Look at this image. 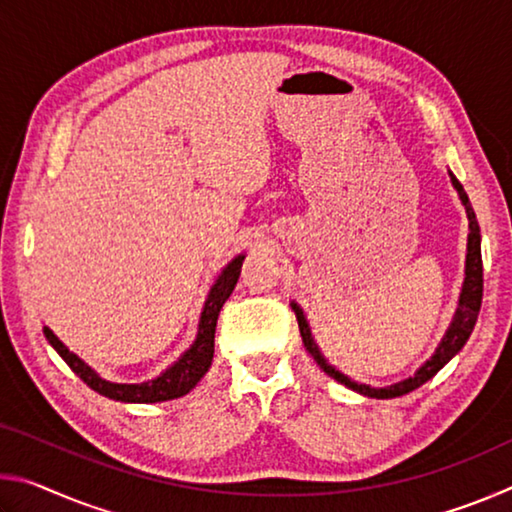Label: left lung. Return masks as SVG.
<instances>
[{
  "label": "left lung",
  "mask_w": 512,
  "mask_h": 512,
  "mask_svg": "<svg viewBox=\"0 0 512 512\" xmlns=\"http://www.w3.org/2000/svg\"><path fill=\"white\" fill-rule=\"evenodd\" d=\"M449 178H452V185H454V189L458 192V198H461V203L465 207L467 221H470V235H467V255H465V280H463L461 296H458V307H456V314L452 318V323H449L447 332H445L443 339H440L436 352L431 354V359L424 361L422 366L415 370L413 377H406V379L397 381V384H391V386L375 388V386H368V384H359V381H354L348 375H343V372L336 370L332 363L325 359V354L320 352L318 343L314 341V336H311V327L307 323L305 311L300 309L296 300H291V307H293V311H296V318H298L302 343H305L307 352L311 354V357H314L318 366L323 368V372H327V375L339 381V384L348 386L350 391H354V393L366 395V397H375V400H391V397H400V395L411 393V391H415V388H420L422 384H427V381L433 375H436V372L443 368L445 363L452 361L456 354L463 350V345L467 343V339H470L472 329L476 325V318H479L481 298H483L481 230H479V223H476V214L472 210L470 198H467L463 185L458 183L452 171H449Z\"/></svg>",
  "instance_id": "1"
}]
</instances>
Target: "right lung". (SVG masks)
Listing matches in <instances>:
<instances>
[{
  "mask_svg": "<svg viewBox=\"0 0 512 512\" xmlns=\"http://www.w3.org/2000/svg\"><path fill=\"white\" fill-rule=\"evenodd\" d=\"M244 257L246 255L241 253L235 259H230L228 266H225L219 273V277L214 280L212 289L205 298L201 318H198V332H196L194 343L189 345V348L180 354L169 368H164L158 377L140 381V384H117V381L103 379L99 372L90 368L81 357H76L74 352H69L67 345L60 341L47 325L42 327V332H45L51 348L63 357L67 366L72 368L76 375H79L85 384L92 388V391L108 397V400L126 402V404H155V402L176 400V397H183L192 391L212 366L216 318H219L223 302L230 298L232 291H235Z\"/></svg>",
  "mask_w": 512,
  "mask_h": 512,
  "instance_id": "1",
  "label": "right lung"
}]
</instances>
